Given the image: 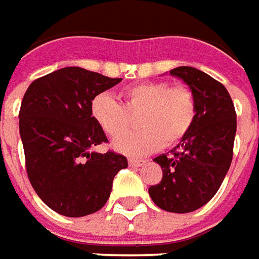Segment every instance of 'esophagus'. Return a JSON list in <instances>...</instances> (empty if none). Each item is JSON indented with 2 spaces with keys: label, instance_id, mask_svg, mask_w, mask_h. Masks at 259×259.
Returning a JSON list of instances; mask_svg holds the SVG:
<instances>
[{
  "label": "esophagus",
  "instance_id": "esophagus-1",
  "mask_svg": "<svg viewBox=\"0 0 259 259\" xmlns=\"http://www.w3.org/2000/svg\"><path fill=\"white\" fill-rule=\"evenodd\" d=\"M143 163H144V160L129 159V166H130V167H139V166H142Z\"/></svg>",
  "mask_w": 259,
  "mask_h": 259
}]
</instances>
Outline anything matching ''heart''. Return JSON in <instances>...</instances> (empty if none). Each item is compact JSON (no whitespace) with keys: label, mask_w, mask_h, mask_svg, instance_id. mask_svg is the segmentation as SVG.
<instances>
[{"label":"heart","mask_w":259,"mask_h":259,"mask_svg":"<svg viewBox=\"0 0 259 259\" xmlns=\"http://www.w3.org/2000/svg\"><path fill=\"white\" fill-rule=\"evenodd\" d=\"M120 102L105 93L98 95L91 102V113L106 135L119 136L113 142L116 152L132 157L156 152L163 144H177L196 119V99L186 85L170 86L164 80L137 83L123 89ZM137 114L144 129L123 135L131 124L130 116Z\"/></svg>","instance_id":"b5f03b06"}]
</instances>
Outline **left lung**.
<instances>
[{
    "mask_svg": "<svg viewBox=\"0 0 259 259\" xmlns=\"http://www.w3.org/2000/svg\"><path fill=\"white\" fill-rule=\"evenodd\" d=\"M170 75L191 89L197 113L171 156L154 159L163 179L149 194L161 210L184 214L205 205L220 189L233 160L237 115L226 86L210 75L191 66L174 68Z\"/></svg>",
    "mask_w": 259,
    "mask_h": 259,
    "instance_id": "obj_1",
    "label": "left lung"
}]
</instances>
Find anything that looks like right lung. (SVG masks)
<instances>
[{
	"label": "right lung",
	"instance_id": "obj_1",
	"mask_svg": "<svg viewBox=\"0 0 259 259\" xmlns=\"http://www.w3.org/2000/svg\"><path fill=\"white\" fill-rule=\"evenodd\" d=\"M122 79L66 66L33 80L19 110V135L28 179L49 208L65 217L99 211L115 176L127 167L122 154L91 152L107 142L91 113L95 96Z\"/></svg>",
	"mask_w": 259,
	"mask_h": 259
}]
</instances>
